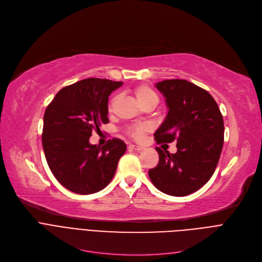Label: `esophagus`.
<instances>
[{"label":"esophagus","instance_id":"obj_1","mask_svg":"<svg viewBox=\"0 0 262 262\" xmlns=\"http://www.w3.org/2000/svg\"><path fill=\"white\" fill-rule=\"evenodd\" d=\"M128 148L131 150H134V151H142L144 149L142 146H137V145H129Z\"/></svg>","mask_w":262,"mask_h":262}]
</instances>
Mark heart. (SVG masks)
I'll return each instance as SVG.
<instances>
[{"instance_id":"heart-1","label":"heart","mask_w":262,"mask_h":262,"mask_svg":"<svg viewBox=\"0 0 262 262\" xmlns=\"http://www.w3.org/2000/svg\"><path fill=\"white\" fill-rule=\"evenodd\" d=\"M134 95H135L138 103H140L143 107L148 104L157 105L159 102V97H158L157 93L147 84H142V85L136 86L134 89ZM115 100H116V97H113L110 100L109 105H107L109 112H111L113 110V104H114ZM148 130H149V126H147V125H136V126L130 127L128 129V134L132 138H134V140H141V138L144 137L146 132H148Z\"/></svg>"}]
</instances>
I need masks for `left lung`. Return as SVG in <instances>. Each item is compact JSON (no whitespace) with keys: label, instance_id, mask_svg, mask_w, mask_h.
I'll list each match as a JSON object with an SVG mask.
<instances>
[{"label":"left lung","instance_id":"left-lung-1","mask_svg":"<svg viewBox=\"0 0 262 262\" xmlns=\"http://www.w3.org/2000/svg\"><path fill=\"white\" fill-rule=\"evenodd\" d=\"M156 86L166 98L168 114L155 138L158 144L177 141L178 151L170 155L157 147L160 161L149 178L164 193L188 195L205 185L218 165L223 117L208 92L187 80H163Z\"/></svg>","mask_w":262,"mask_h":262}]
</instances>
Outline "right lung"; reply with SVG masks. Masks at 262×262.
<instances>
[{
	"mask_svg": "<svg viewBox=\"0 0 262 262\" xmlns=\"http://www.w3.org/2000/svg\"><path fill=\"white\" fill-rule=\"evenodd\" d=\"M121 81L88 78L61 89L43 117L42 145L46 162L67 189L90 194L113 179L127 146L119 138L106 145H91L93 130L109 122L107 100Z\"/></svg>",
	"mask_w": 262,
	"mask_h": 262,
	"instance_id": "obj_1",
	"label": "right lung"
}]
</instances>
